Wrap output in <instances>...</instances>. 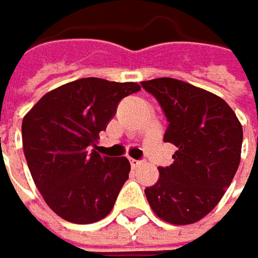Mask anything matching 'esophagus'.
<instances>
[{"mask_svg": "<svg viewBox=\"0 0 258 258\" xmlns=\"http://www.w3.org/2000/svg\"><path fill=\"white\" fill-rule=\"evenodd\" d=\"M129 162H131V167H132V168H137V167L141 164V161H137V159H132V158L129 159Z\"/></svg>", "mask_w": 258, "mask_h": 258, "instance_id": "obj_1", "label": "esophagus"}]
</instances>
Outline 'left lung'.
Listing matches in <instances>:
<instances>
[{
  "instance_id": "1",
  "label": "left lung",
  "mask_w": 258,
  "mask_h": 258,
  "mask_svg": "<svg viewBox=\"0 0 258 258\" xmlns=\"http://www.w3.org/2000/svg\"><path fill=\"white\" fill-rule=\"evenodd\" d=\"M162 106L168 126L165 143L177 147L170 167L144 189L162 221L188 225L203 219L230 186L242 150V124L219 96L174 78L143 81Z\"/></svg>"
}]
</instances>
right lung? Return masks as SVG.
I'll list each match as a JSON object with an SVG mask.
<instances>
[{
    "label": "right lung",
    "mask_w": 258,
    "mask_h": 258,
    "mask_svg": "<svg viewBox=\"0 0 258 258\" xmlns=\"http://www.w3.org/2000/svg\"><path fill=\"white\" fill-rule=\"evenodd\" d=\"M137 82L82 78L48 91L22 120V144L33 180L46 204L63 219H103L129 179L131 164L99 155V132L118 102L140 91Z\"/></svg>",
    "instance_id": "obj_1"
}]
</instances>
